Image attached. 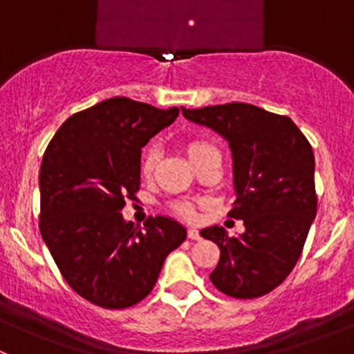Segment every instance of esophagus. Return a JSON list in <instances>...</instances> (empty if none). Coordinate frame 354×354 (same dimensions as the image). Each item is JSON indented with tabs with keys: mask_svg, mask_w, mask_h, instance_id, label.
Listing matches in <instances>:
<instances>
[{
	"mask_svg": "<svg viewBox=\"0 0 354 354\" xmlns=\"http://www.w3.org/2000/svg\"><path fill=\"white\" fill-rule=\"evenodd\" d=\"M188 238H190V240H198L200 238V233H198V230L197 227H188Z\"/></svg>",
	"mask_w": 354,
	"mask_h": 354,
	"instance_id": "obj_1",
	"label": "esophagus"
}]
</instances>
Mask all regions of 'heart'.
Instances as JSON below:
<instances>
[{
	"label": "heart",
	"mask_w": 354,
	"mask_h": 354,
	"mask_svg": "<svg viewBox=\"0 0 354 354\" xmlns=\"http://www.w3.org/2000/svg\"><path fill=\"white\" fill-rule=\"evenodd\" d=\"M214 151H217V149L214 147L212 144H209L207 140H200V138H194V140H190L187 144V154L190 157L192 162H194L195 159H198V157H202L203 154H207V152H214ZM157 159H159V147L152 142V144L147 145L144 156H142V164H140L142 176L144 178L152 176V173H154L156 169ZM171 209H173L178 216L187 217V219H194L195 217V209L190 202H183V200H180V202H174L173 205H171Z\"/></svg>",
	"instance_id": "obj_1"
}]
</instances>
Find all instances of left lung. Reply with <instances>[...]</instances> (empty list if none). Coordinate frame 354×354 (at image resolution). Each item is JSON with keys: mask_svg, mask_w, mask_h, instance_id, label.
Listing matches in <instances>:
<instances>
[{"mask_svg": "<svg viewBox=\"0 0 354 354\" xmlns=\"http://www.w3.org/2000/svg\"><path fill=\"white\" fill-rule=\"evenodd\" d=\"M187 120L212 128L233 152L236 200L227 216L245 233L223 226L200 231L221 250L210 281L233 298H259L276 289L298 262L317 216L315 159L291 118L245 102L181 108Z\"/></svg>", "mask_w": 354, "mask_h": 354, "instance_id": "8db88e82", "label": "left lung"}]
</instances>
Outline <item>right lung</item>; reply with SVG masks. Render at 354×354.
<instances>
[{
	"label": "right lung",
	"instance_id": "1",
	"mask_svg": "<svg viewBox=\"0 0 354 354\" xmlns=\"http://www.w3.org/2000/svg\"><path fill=\"white\" fill-rule=\"evenodd\" d=\"M178 114L106 99L68 118L42 157V240L68 286L102 308L142 301L166 257L187 238L171 217H149L140 227L121 214L140 188L142 147Z\"/></svg>",
	"mask_w": 354,
	"mask_h": 354
}]
</instances>
